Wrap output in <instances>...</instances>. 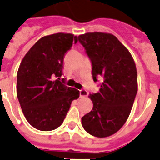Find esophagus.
<instances>
[{
	"label": "esophagus",
	"mask_w": 160,
	"mask_h": 160,
	"mask_svg": "<svg viewBox=\"0 0 160 160\" xmlns=\"http://www.w3.org/2000/svg\"><path fill=\"white\" fill-rule=\"evenodd\" d=\"M79 92H80V97H86L88 96V92L86 89H81L79 90Z\"/></svg>",
	"instance_id": "esophagus-1"
}]
</instances>
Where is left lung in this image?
<instances>
[{"label":"left lung","mask_w":160,"mask_h":160,"mask_svg":"<svg viewBox=\"0 0 160 160\" xmlns=\"http://www.w3.org/2000/svg\"><path fill=\"white\" fill-rule=\"evenodd\" d=\"M92 63L94 82L102 79L99 91L89 94L93 108L82 118L87 133L106 138L116 133L127 122L138 92L134 60L113 34L92 32L78 37Z\"/></svg>","instance_id":"8db88e82"}]
</instances>
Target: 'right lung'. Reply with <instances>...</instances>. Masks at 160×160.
<instances>
[{"instance_id":"obj_1","label":"right lung","mask_w":160,"mask_h":160,"mask_svg":"<svg viewBox=\"0 0 160 160\" xmlns=\"http://www.w3.org/2000/svg\"><path fill=\"white\" fill-rule=\"evenodd\" d=\"M78 42L71 33H57L39 39L22 59L17 73L16 93L32 127L50 131L63 123L71 102L80 92L64 85L63 59Z\"/></svg>"}]
</instances>
